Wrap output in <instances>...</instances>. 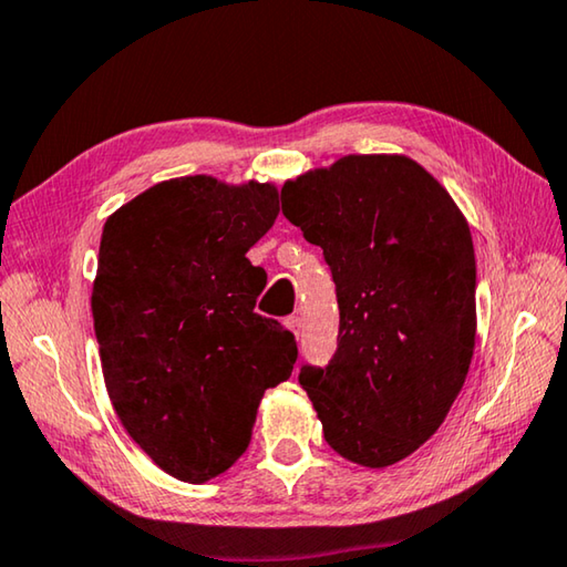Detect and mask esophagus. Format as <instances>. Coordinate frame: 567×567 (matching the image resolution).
I'll list each match as a JSON object with an SVG mask.
<instances>
[{
    "label": "esophagus",
    "mask_w": 567,
    "mask_h": 567,
    "mask_svg": "<svg viewBox=\"0 0 567 567\" xmlns=\"http://www.w3.org/2000/svg\"><path fill=\"white\" fill-rule=\"evenodd\" d=\"M285 324H287V328L292 330L295 338H300V332H302V320L297 318V315H292V318H287V320H285Z\"/></svg>",
    "instance_id": "esophagus-1"
}]
</instances>
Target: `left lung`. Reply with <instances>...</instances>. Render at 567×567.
<instances>
[{"label":"left lung","mask_w":567,"mask_h":567,"mask_svg":"<svg viewBox=\"0 0 567 567\" xmlns=\"http://www.w3.org/2000/svg\"><path fill=\"white\" fill-rule=\"evenodd\" d=\"M282 215L320 245L338 350L302 364L328 445L388 467L443 425L475 350V249L447 189L405 155H348L285 182Z\"/></svg>","instance_id":"1"}]
</instances>
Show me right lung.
I'll return each mask as SVG.
<instances>
[{
  "mask_svg": "<svg viewBox=\"0 0 567 567\" xmlns=\"http://www.w3.org/2000/svg\"><path fill=\"white\" fill-rule=\"evenodd\" d=\"M277 213L270 182L195 175L104 223L92 287L104 385L134 443L185 483L245 453L265 390L297 360L295 334L255 312L267 275L245 257Z\"/></svg>",
  "mask_w": 567,
  "mask_h": 567,
  "instance_id": "right-lung-1",
  "label": "right lung"
}]
</instances>
